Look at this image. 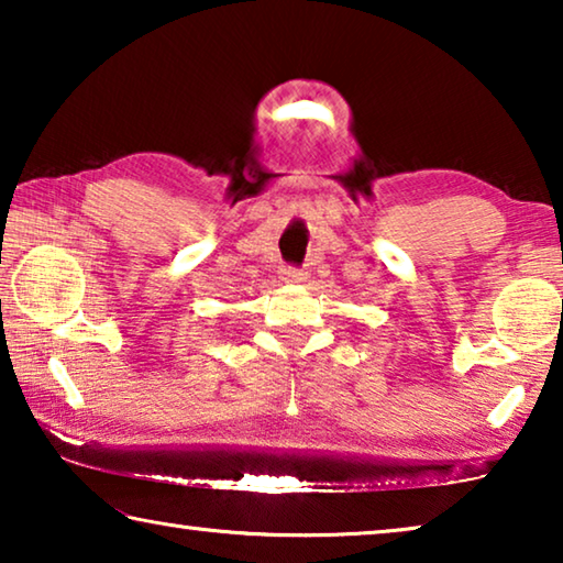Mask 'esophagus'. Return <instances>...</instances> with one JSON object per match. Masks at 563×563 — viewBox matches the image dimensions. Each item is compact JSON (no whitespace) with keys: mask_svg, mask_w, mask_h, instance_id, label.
I'll list each match as a JSON object with an SVG mask.
<instances>
[{"mask_svg":"<svg viewBox=\"0 0 563 563\" xmlns=\"http://www.w3.org/2000/svg\"><path fill=\"white\" fill-rule=\"evenodd\" d=\"M283 280L305 283V280H308V273H305L302 268H292V265H288V268H283Z\"/></svg>","mask_w":563,"mask_h":563,"instance_id":"esophagus-1","label":"esophagus"}]
</instances>
